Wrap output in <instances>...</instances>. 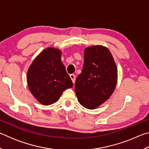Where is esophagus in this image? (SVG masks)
<instances>
[{"label": "esophagus", "mask_w": 149, "mask_h": 149, "mask_svg": "<svg viewBox=\"0 0 149 149\" xmlns=\"http://www.w3.org/2000/svg\"><path fill=\"white\" fill-rule=\"evenodd\" d=\"M70 78H71V79H72V82H73V84H75V75H74V74H71V75H70Z\"/></svg>", "instance_id": "1"}]
</instances>
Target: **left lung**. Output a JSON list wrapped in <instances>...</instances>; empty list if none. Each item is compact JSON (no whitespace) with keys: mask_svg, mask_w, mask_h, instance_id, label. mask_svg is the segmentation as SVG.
Segmentation results:
<instances>
[{"mask_svg":"<svg viewBox=\"0 0 149 149\" xmlns=\"http://www.w3.org/2000/svg\"><path fill=\"white\" fill-rule=\"evenodd\" d=\"M117 81V66L109 49L102 45L85 48L84 67L75 84L80 104L90 110L99 107L114 93Z\"/></svg>","mask_w":149,"mask_h":149,"instance_id":"1","label":"left lung"}]
</instances>
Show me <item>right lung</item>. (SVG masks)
Returning a JSON list of instances; mask_svg holds the SVG:
<instances>
[{"label": "right lung", "instance_id": "add662e5", "mask_svg": "<svg viewBox=\"0 0 149 149\" xmlns=\"http://www.w3.org/2000/svg\"><path fill=\"white\" fill-rule=\"evenodd\" d=\"M62 50L54 47L44 49L35 57L27 73L29 89L42 105L54 104L73 83L61 60Z\"/></svg>", "mask_w": 149, "mask_h": 149}]
</instances>
